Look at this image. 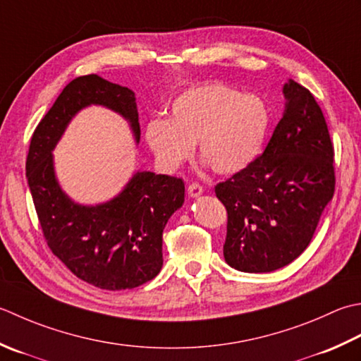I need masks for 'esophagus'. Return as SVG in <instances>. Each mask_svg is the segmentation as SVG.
Returning <instances> with one entry per match:
<instances>
[{
	"label": "esophagus",
	"mask_w": 361,
	"mask_h": 361,
	"mask_svg": "<svg viewBox=\"0 0 361 361\" xmlns=\"http://www.w3.org/2000/svg\"><path fill=\"white\" fill-rule=\"evenodd\" d=\"M188 194L190 199H197V197H200L203 194V188L200 185H197V183H192V185L188 186Z\"/></svg>",
	"instance_id": "34e87169"
}]
</instances>
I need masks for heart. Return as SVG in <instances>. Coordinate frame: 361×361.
I'll list each match as a JSON object with an SVG mask.
<instances>
[{
    "instance_id": "b5f03b06",
    "label": "heart",
    "mask_w": 361,
    "mask_h": 361,
    "mask_svg": "<svg viewBox=\"0 0 361 361\" xmlns=\"http://www.w3.org/2000/svg\"><path fill=\"white\" fill-rule=\"evenodd\" d=\"M271 111L263 98L241 94L222 82L183 92L171 104V117L152 118L145 140L166 171H176L194 153L216 173L244 171L263 150Z\"/></svg>"
}]
</instances>
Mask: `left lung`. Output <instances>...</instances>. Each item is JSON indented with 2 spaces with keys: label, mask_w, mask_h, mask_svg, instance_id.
Segmentation results:
<instances>
[{
  "label": "left lung",
  "mask_w": 361,
  "mask_h": 361,
  "mask_svg": "<svg viewBox=\"0 0 361 361\" xmlns=\"http://www.w3.org/2000/svg\"><path fill=\"white\" fill-rule=\"evenodd\" d=\"M283 97V116L263 154L216 186L228 214L224 258L241 272L293 263L334 197V145L319 104L293 80Z\"/></svg>",
  "instance_id": "1"
}]
</instances>
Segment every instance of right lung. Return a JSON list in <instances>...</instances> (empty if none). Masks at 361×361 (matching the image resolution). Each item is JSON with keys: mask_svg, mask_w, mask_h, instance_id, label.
<instances>
[{"mask_svg": "<svg viewBox=\"0 0 361 361\" xmlns=\"http://www.w3.org/2000/svg\"><path fill=\"white\" fill-rule=\"evenodd\" d=\"M103 106L130 123L140 140L137 104L128 87L98 75L68 82L35 128L26 178L49 249L78 279L109 291L131 289L157 277L162 267V230L185 203V183L169 175L134 172L111 200L82 204L66 194L53 152L78 112Z\"/></svg>", "mask_w": 361, "mask_h": 361, "instance_id": "obj_1", "label": "right lung"}]
</instances>
